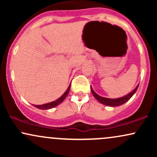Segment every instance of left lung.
<instances>
[{
    "label": "left lung",
    "instance_id": "8db88e82",
    "mask_svg": "<svg viewBox=\"0 0 157 157\" xmlns=\"http://www.w3.org/2000/svg\"><path fill=\"white\" fill-rule=\"evenodd\" d=\"M138 87H139V84L131 93L125 95V96L122 97H120V98H117V99H110V98H106V97H102L101 96H100V95H98L97 94L95 93V91H94L92 88H91V92L93 94L94 97L95 98H96L97 100L100 102V103L103 104V105H105L114 107V106L121 105L122 104L125 103V102L128 101V100L131 99V97H132L135 93H136Z\"/></svg>",
    "mask_w": 157,
    "mask_h": 157
}]
</instances>
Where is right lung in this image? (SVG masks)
I'll return each mask as SVG.
<instances>
[{"label":"right lung","mask_w":157,"mask_h":157,"mask_svg":"<svg viewBox=\"0 0 157 157\" xmlns=\"http://www.w3.org/2000/svg\"><path fill=\"white\" fill-rule=\"evenodd\" d=\"M70 88H71V84L69 85V86H68V88L67 89V90L66 91V92H65L63 94L62 96L60 97V98H58L57 100H55V101L48 102V103L44 104V105H34V106H35V107H36V108H37V109H41V110H47V109H52V108H55V106L58 105L59 104H60L61 102H62L65 100V98L67 97L68 94L70 91Z\"/></svg>","instance_id":"1"}]
</instances>
